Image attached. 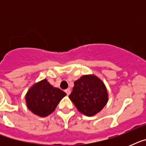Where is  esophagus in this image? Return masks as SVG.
Masks as SVG:
<instances>
[{
    "label": "esophagus",
    "mask_w": 146,
    "mask_h": 146,
    "mask_svg": "<svg viewBox=\"0 0 146 146\" xmlns=\"http://www.w3.org/2000/svg\"><path fill=\"white\" fill-rule=\"evenodd\" d=\"M65 92H66L67 96H69V95H70V92H71L70 89H66V90H65Z\"/></svg>",
    "instance_id": "esophagus-1"
}]
</instances>
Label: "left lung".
I'll use <instances>...</instances> for the list:
<instances>
[{
  "label": "left lung",
  "mask_w": 146,
  "mask_h": 146,
  "mask_svg": "<svg viewBox=\"0 0 146 146\" xmlns=\"http://www.w3.org/2000/svg\"><path fill=\"white\" fill-rule=\"evenodd\" d=\"M69 98L78 111L86 116L95 115L108 102V92L102 81L95 76H83L74 82Z\"/></svg>",
  "instance_id": "obj_1"
}]
</instances>
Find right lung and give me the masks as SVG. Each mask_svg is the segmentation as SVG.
<instances>
[{
    "instance_id": "add662e5",
    "label": "right lung",
    "mask_w": 146,
    "mask_h": 146,
    "mask_svg": "<svg viewBox=\"0 0 146 146\" xmlns=\"http://www.w3.org/2000/svg\"><path fill=\"white\" fill-rule=\"evenodd\" d=\"M66 94L60 89L54 88L47 80L35 84L26 96L28 108L40 117L48 116L54 111L60 101Z\"/></svg>"
}]
</instances>
